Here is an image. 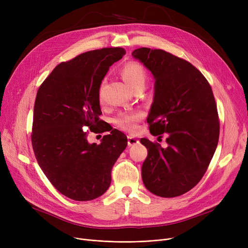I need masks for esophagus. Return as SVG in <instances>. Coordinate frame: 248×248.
Segmentation results:
<instances>
[{"label": "esophagus", "mask_w": 248, "mask_h": 248, "mask_svg": "<svg viewBox=\"0 0 248 248\" xmlns=\"http://www.w3.org/2000/svg\"><path fill=\"white\" fill-rule=\"evenodd\" d=\"M139 141H140V140H139L137 138L133 137V136H128V137H127V145H128L129 147H132V146H134V145L139 144Z\"/></svg>", "instance_id": "34e87169"}]
</instances>
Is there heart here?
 Segmentation results:
<instances>
[{
    "instance_id": "1",
    "label": "heart",
    "mask_w": 248,
    "mask_h": 248,
    "mask_svg": "<svg viewBox=\"0 0 248 248\" xmlns=\"http://www.w3.org/2000/svg\"><path fill=\"white\" fill-rule=\"evenodd\" d=\"M122 75L126 83L135 91L144 89L148 80V74L144 66L135 61H131L124 65L122 69ZM103 85L104 81L101 82L98 90V99L100 102L103 101ZM140 119L141 114L138 111H124L117 114L113 122L123 131L134 132L138 128V123Z\"/></svg>"
}]
</instances>
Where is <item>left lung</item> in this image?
Masks as SVG:
<instances>
[{
	"mask_svg": "<svg viewBox=\"0 0 248 248\" xmlns=\"http://www.w3.org/2000/svg\"><path fill=\"white\" fill-rule=\"evenodd\" d=\"M132 55L155 80L147 119L150 132L158 138L168 136L165 149L140 139L148 149L142 182L157 196L177 197L199 183L217 148L220 126L213 91L196 67L169 52L142 47Z\"/></svg>",
	"mask_w": 248,
	"mask_h": 248,
	"instance_id": "left-lung-1",
	"label": "left lung"
}]
</instances>
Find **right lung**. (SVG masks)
Wrapping results in <instances>:
<instances>
[{
    "mask_svg": "<svg viewBox=\"0 0 248 248\" xmlns=\"http://www.w3.org/2000/svg\"><path fill=\"white\" fill-rule=\"evenodd\" d=\"M124 54L121 47L85 52L57 65L37 91L31 135L35 157L51 184L72 200L89 201L106 193L111 169L127 146L124 133L98 117L101 81ZM83 126L112 132L99 145L89 144Z\"/></svg>",
    "mask_w": 248,
    "mask_h": 248,
    "instance_id": "right-lung-1",
    "label": "right lung"
}]
</instances>
